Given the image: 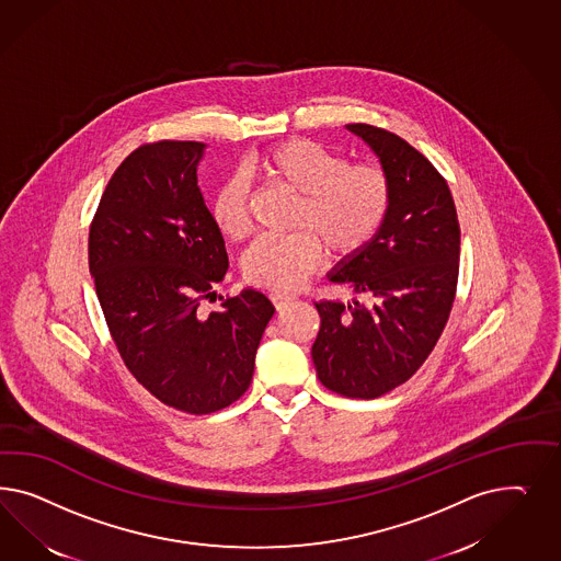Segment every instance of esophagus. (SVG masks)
<instances>
[{
    "mask_svg": "<svg viewBox=\"0 0 561 561\" xmlns=\"http://www.w3.org/2000/svg\"><path fill=\"white\" fill-rule=\"evenodd\" d=\"M272 300L275 308H277V310H282V308H286L289 302H294V296H288V294H277V291H275V294H272Z\"/></svg>",
    "mask_w": 561,
    "mask_h": 561,
    "instance_id": "esophagus-1",
    "label": "esophagus"
}]
</instances>
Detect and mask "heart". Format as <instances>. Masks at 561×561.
<instances>
[{"label": "heart", "mask_w": 561, "mask_h": 561, "mask_svg": "<svg viewBox=\"0 0 561 561\" xmlns=\"http://www.w3.org/2000/svg\"><path fill=\"white\" fill-rule=\"evenodd\" d=\"M249 172L267 185L300 197L286 238L263 237L242 256V273L259 288L288 291L302 286L321 265L323 247L333 256L362 253L391 209L389 176L373 164L347 167L340 153L308 139H291L259 153ZM211 220L228 240L251 230L249 185L240 176L224 181L209 204Z\"/></svg>", "instance_id": "b5f03b06"}]
</instances>
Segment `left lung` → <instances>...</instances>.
Wrapping results in <instances>:
<instances>
[{
	"label": "left lung",
	"mask_w": 561,
	"mask_h": 561,
	"mask_svg": "<svg viewBox=\"0 0 561 561\" xmlns=\"http://www.w3.org/2000/svg\"><path fill=\"white\" fill-rule=\"evenodd\" d=\"M345 129L389 176L391 209L362 253L327 273L373 305L314 302L321 329L312 362L327 389L376 399L408 382L444 331L459 279V218L450 188L424 153L373 125Z\"/></svg>",
	"instance_id": "1"
}]
</instances>
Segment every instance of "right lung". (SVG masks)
I'll return each instance as SVG.
<instances>
[{
	"label": "right lung",
	"instance_id": "add662e5",
	"mask_svg": "<svg viewBox=\"0 0 561 561\" xmlns=\"http://www.w3.org/2000/svg\"><path fill=\"white\" fill-rule=\"evenodd\" d=\"M202 141H158L129 153L102 193L88 259L121 357L169 408L205 415L234 403L255 373L275 312L244 288L199 314L228 272L224 237L197 187Z\"/></svg>",
	"mask_w": 561,
	"mask_h": 561
}]
</instances>
